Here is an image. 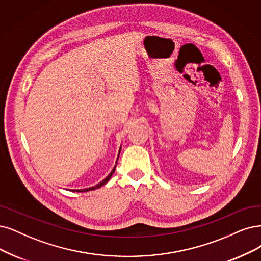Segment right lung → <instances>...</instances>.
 I'll list each match as a JSON object with an SVG mask.
<instances>
[{"label": "right lung", "instance_id": "obj_1", "mask_svg": "<svg viewBox=\"0 0 261 261\" xmlns=\"http://www.w3.org/2000/svg\"><path fill=\"white\" fill-rule=\"evenodd\" d=\"M120 149H121V147H120ZM120 149H119V152H118V156H117V160H118V158H119V153H120ZM117 160H116V165H115V167L113 168V170L111 171V173L110 174L106 176L102 181H100L99 184H96V185H94V186H92V187H89V188H84V189H72V191H77V192H85V191H90V190H95V189H98V188H101L103 185H105L106 182H108L109 180H110V178L112 177V175L114 174V172H115V169H116V166H117Z\"/></svg>", "mask_w": 261, "mask_h": 261}]
</instances>
